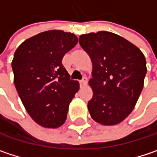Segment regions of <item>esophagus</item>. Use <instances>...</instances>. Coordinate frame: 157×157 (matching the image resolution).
Wrapping results in <instances>:
<instances>
[{"label": "esophagus", "mask_w": 157, "mask_h": 157, "mask_svg": "<svg viewBox=\"0 0 157 157\" xmlns=\"http://www.w3.org/2000/svg\"><path fill=\"white\" fill-rule=\"evenodd\" d=\"M86 80H87V79H86V78L84 77V78L79 81V84H80V86H85V85L86 84Z\"/></svg>", "instance_id": "esophagus-1"}]
</instances>
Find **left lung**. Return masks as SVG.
<instances>
[{"mask_svg":"<svg viewBox=\"0 0 157 157\" xmlns=\"http://www.w3.org/2000/svg\"><path fill=\"white\" fill-rule=\"evenodd\" d=\"M79 44L93 64L89 113L102 125H116L137 104L147 73L146 58L136 45L107 31L81 35Z\"/></svg>","mask_w":157,"mask_h":157,"instance_id":"1","label":"left lung"}]
</instances>
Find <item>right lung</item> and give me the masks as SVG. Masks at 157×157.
Returning <instances> with one entry per match:
<instances>
[{
    "mask_svg": "<svg viewBox=\"0 0 157 157\" xmlns=\"http://www.w3.org/2000/svg\"><path fill=\"white\" fill-rule=\"evenodd\" d=\"M78 41L72 33L49 30L25 40L14 53L11 67L17 94L28 114L42 127L62 126L79 88L62 63Z\"/></svg>",
    "mask_w": 157,
    "mask_h": 157,
    "instance_id": "obj_1",
    "label": "right lung"
}]
</instances>
